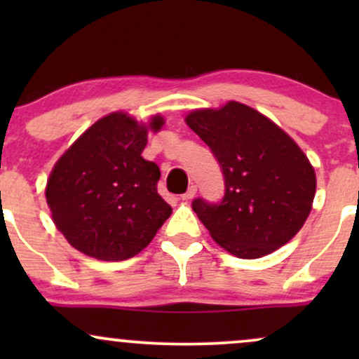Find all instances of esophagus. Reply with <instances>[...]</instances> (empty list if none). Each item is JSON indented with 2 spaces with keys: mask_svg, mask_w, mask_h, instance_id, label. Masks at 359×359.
<instances>
[{
  "mask_svg": "<svg viewBox=\"0 0 359 359\" xmlns=\"http://www.w3.org/2000/svg\"><path fill=\"white\" fill-rule=\"evenodd\" d=\"M196 192H197V187L196 185H191V187L187 189V192H184L182 196H180V199L182 201H191L194 196H196Z\"/></svg>",
  "mask_w": 359,
  "mask_h": 359,
  "instance_id": "1",
  "label": "esophagus"
}]
</instances>
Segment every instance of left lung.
I'll return each instance as SVG.
<instances>
[{
  "mask_svg": "<svg viewBox=\"0 0 359 359\" xmlns=\"http://www.w3.org/2000/svg\"><path fill=\"white\" fill-rule=\"evenodd\" d=\"M185 123L211 148L224 177L219 203L192 201L212 240L245 259L265 257L290 241L316 196V172L297 143L236 101L192 111Z\"/></svg>",
  "mask_w": 359,
  "mask_h": 359,
  "instance_id": "obj_1",
  "label": "left lung"
}]
</instances>
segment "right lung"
Here are the masks:
<instances>
[{"instance_id":"1","label":"right lung","mask_w":359,"mask_h":359,"mask_svg":"<svg viewBox=\"0 0 359 359\" xmlns=\"http://www.w3.org/2000/svg\"><path fill=\"white\" fill-rule=\"evenodd\" d=\"M148 126L111 113L86 130L48 177L47 204L57 229L88 257L119 262L154 240L172 208L156 192L160 168L142 156Z\"/></svg>"}]
</instances>
